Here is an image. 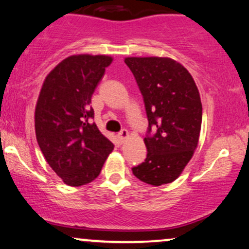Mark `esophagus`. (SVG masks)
I'll return each mask as SVG.
<instances>
[{
    "mask_svg": "<svg viewBox=\"0 0 249 249\" xmlns=\"http://www.w3.org/2000/svg\"><path fill=\"white\" fill-rule=\"evenodd\" d=\"M127 138H128V131L125 130V128H124V130H122L118 133V139H119V141H121V142L126 140Z\"/></svg>",
    "mask_w": 249,
    "mask_h": 249,
    "instance_id": "obj_1",
    "label": "esophagus"
}]
</instances>
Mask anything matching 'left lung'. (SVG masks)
<instances>
[{"instance_id": "1", "label": "left lung", "mask_w": 249, "mask_h": 249, "mask_svg": "<svg viewBox=\"0 0 249 249\" xmlns=\"http://www.w3.org/2000/svg\"><path fill=\"white\" fill-rule=\"evenodd\" d=\"M143 97L148 118L147 158L132 168L139 180L159 187L180 177L198 145L200 95L187 69L173 59L125 58Z\"/></svg>"}]
</instances>
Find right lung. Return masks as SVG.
I'll return each instance as SVG.
<instances>
[{"instance_id":"obj_1","label":"right lung","mask_w":249,"mask_h":249,"mask_svg":"<svg viewBox=\"0 0 249 249\" xmlns=\"http://www.w3.org/2000/svg\"><path fill=\"white\" fill-rule=\"evenodd\" d=\"M108 55L78 54L62 60L43 83L35 108L37 143L66 184L90 183L114 144L91 123V98L111 64Z\"/></svg>"}]
</instances>
